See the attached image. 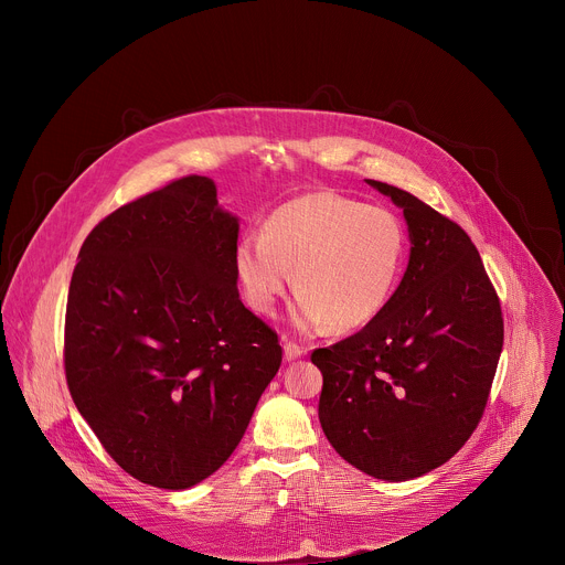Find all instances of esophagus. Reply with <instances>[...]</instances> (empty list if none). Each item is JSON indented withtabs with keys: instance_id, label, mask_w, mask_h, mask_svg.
<instances>
[{
	"instance_id": "obj_1",
	"label": "esophagus",
	"mask_w": 565,
	"mask_h": 565,
	"mask_svg": "<svg viewBox=\"0 0 565 565\" xmlns=\"http://www.w3.org/2000/svg\"><path fill=\"white\" fill-rule=\"evenodd\" d=\"M303 353H306V351H303L301 347H297L295 342L284 340V358H286V362H295V360H299Z\"/></svg>"
}]
</instances>
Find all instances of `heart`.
<instances>
[{
    "label": "heart",
    "mask_w": 565,
    "mask_h": 565,
    "mask_svg": "<svg viewBox=\"0 0 565 565\" xmlns=\"http://www.w3.org/2000/svg\"><path fill=\"white\" fill-rule=\"evenodd\" d=\"M407 259V230L386 207L312 192L277 207L264 234L234 250L236 281L257 312H273L292 284L301 331L362 329L386 308Z\"/></svg>",
    "instance_id": "1"
}]
</instances>
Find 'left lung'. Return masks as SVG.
<instances>
[{
  "label": "left lung",
  "instance_id": "obj_1",
  "mask_svg": "<svg viewBox=\"0 0 565 565\" xmlns=\"http://www.w3.org/2000/svg\"><path fill=\"white\" fill-rule=\"evenodd\" d=\"M405 214L409 264L360 333L312 351L324 375L319 423L360 471L412 480L476 429L503 351L497 290L467 232L414 194L366 181Z\"/></svg>",
  "mask_w": 565,
  "mask_h": 565
}]
</instances>
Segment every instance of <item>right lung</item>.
<instances>
[{"instance_id":"1","label":"right lung","mask_w":565,"mask_h":565,"mask_svg":"<svg viewBox=\"0 0 565 565\" xmlns=\"http://www.w3.org/2000/svg\"><path fill=\"white\" fill-rule=\"evenodd\" d=\"M238 216L207 177L122 205L85 238L68 286L64 369L109 456L160 490L212 476L281 364L238 299Z\"/></svg>"}]
</instances>
